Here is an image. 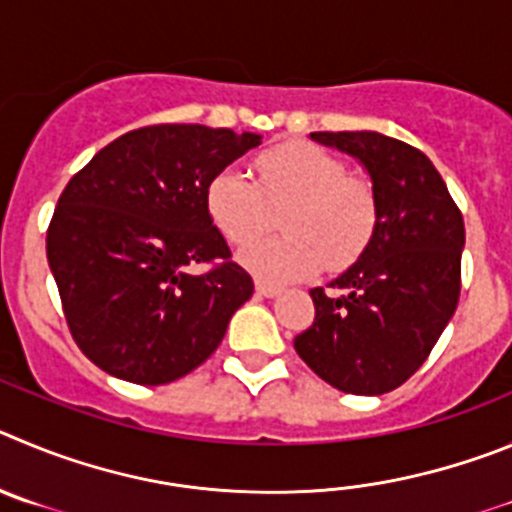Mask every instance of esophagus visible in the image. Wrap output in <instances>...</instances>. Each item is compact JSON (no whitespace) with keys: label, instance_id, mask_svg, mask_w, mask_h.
<instances>
[{"label":"esophagus","instance_id":"esophagus-1","mask_svg":"<svg viewBox=\"0 0 512 512\" xmlns=\"http://www.w3.org/2000/svg\"><path fill=\"white\" fill-rule=\"evenodd\" d=\"M255 290H257V293H260L262 298H275V296H280V288H278V285L262 283V280H257Z\"/></svg>","mask_w":512,"mask_h":512}]
</instances>
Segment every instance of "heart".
Listing matches in <instances>:
<instances>
[{
  "label": "heart",
  "instance_id": "1",
  "mask_svg": "<svg viewBox=\"0 0 512 512\" xmlns=\"http://www.w3.org/2000/svg\"><path fill=\"white\" fill-rule=\"evenodd\" d=\"M257 181L242 168H222L206 183V214L224 239L239 245L286 206L278 238H261L237 260L265 283H290L344 270L362 257L377 229V196L349 176L342 158L311 142H285L255 160Z\"/></svg>",
  "mask_w": 512,
  "mask_h": 512
}]
</instances>
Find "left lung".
<instances>
[{"label": "left lung", "instance_id": "left-lung-1", "mask_svg": "<svg viewBox=\"0 0 512 512\" xmlns=\"http://www.w3.org/2000/svg\"><path fill=\"white\" fill-rule=\"evenodd\" d=\"M370 173L377 229L370 247L326 293L313 288L316 319L296 336L298 357L352 395H382L426 362L457 311L464 219L434 163L380 132H311Z\"/></svg>", "mask_w": 512, "mask_h": 512}]
</instances>
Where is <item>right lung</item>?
Wrapping results in <instances>:
<instances>
[{"label": "right lung", "mask_w": 512, "mask_h": 512, "mask_svg": "<svg viewBox=\"0 0 512 512\" xmlns=\"http://www.w3.org/2000/svg\"><path fill=\"white\" fill-rule=\"evenodd\" d=\"M252 132L153 124L109 142L68 181L48 265L78 349L109 375L165 385L206 362L255 283L206 214V183L260 145ZM193 261H214L191 276Z\"/></svg>", "instance_id": "right-lung-1"}]
</instances>
